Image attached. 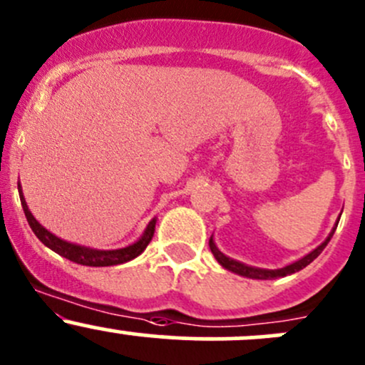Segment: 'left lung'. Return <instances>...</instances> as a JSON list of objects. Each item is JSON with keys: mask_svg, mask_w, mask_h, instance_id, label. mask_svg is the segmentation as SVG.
<instances>
[{"mask_svg": "<svg viewBox=\"0 0 365 365\" xmlns=\"http://www.w3.org/2000/svg\"><path fill=\"white\" fill-rule=\"evenodd\" d=\"M337 222H339V220H337ZM336 227H337V224L334 225V229H332L331 234L327 236V240H325L324 243L320 245V247H317L313 252H309L308 255H304L302 259L295 260V262L289 264V266L279 267V269H262V267H253V266H247V264H243V262H237V260H234V259H231V257L224 255V253L218 250L217 245H215V241H213V236L210 237V250H212L215 259L218 260V264H220L222 267H225L227 271H231V273H236L240 276H247V278H253V279H276V278H283V276L297 273V271L304 269L308 264H312L313 260L317 259V257L320 255L322 252H324V248L327 247V243L331 241V237H332V234H334Z\"/></svg>", "mask_w": 365, "mask_h": 365, "instance_id": "1", "label": "left lung"}]
</instances>
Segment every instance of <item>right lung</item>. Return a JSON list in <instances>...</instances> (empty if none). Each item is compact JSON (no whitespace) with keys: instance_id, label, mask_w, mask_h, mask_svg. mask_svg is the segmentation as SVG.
<instances>
[{"instance_id":"obj_1","label":"right lung","mask_w":365,"mask_h":365,"mask_svg":"<svg viewBox=\"0 0 365 365\" xmlns=\"http://www.w3.org/2000/svg\"><path fill=\"white\" fill-rule=\"evenodd\" d=\"M19 187V195H21L22 210H24L26 218L29 222V227L33 229V232L36 234L38 240L45 245L47 248H51L56 253H59L61 257H66L68 260L76 264H82V266H92V267H105V266H117V264L129 262V260L136 259L145 248L148 247V243L152 241L153 232H155V218H152L148 222L147 229H145L143 236L136 241V243L129 245L125 248H118V250H94V248L80 247V245L70 243V241H64L61 237H57L56 234L43 227L36 218L33 217V213L29 212L28 205H26L24 194H22L21 183H17Z\"/></svg>"}]
</instances>
